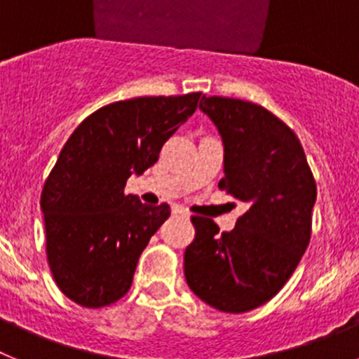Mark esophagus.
Returning a JSON list of instances; mask_svg holds the SVG:
<instances>
[{
  "label": "esophagus",
  "mask_w": 359,
  "mask_h": 359,
  "mask_svg": "<svg viewBox=\"0 0 359 359\" xmlns=\"http://www.w3.org/2000/svg\"><path fill=\"white\" fill-rule=\"evenodd\" d=\"M172 212L176 215H182V217H189V212H187L185 208H182V207H174Z\"/></svg>",
  "instance_id": "34e87169"
}]
</instances>
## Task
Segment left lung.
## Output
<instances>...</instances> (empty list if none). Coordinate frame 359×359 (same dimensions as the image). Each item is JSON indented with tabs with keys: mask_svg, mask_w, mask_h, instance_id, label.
Segmentation results:
<instances>
[{
	"mask_svg": "<svg viewBox=\"0 0 359 359\" xmlns=\"http://www.w3.org/2000/svg\"><path fill=\"white\" fill-rule=\"evenodd\" d=\"M199 109L223 140L219 187L248 210L223 233L212 219L192 217L185 278L208 306L246 313L271 300L297 269L309 244L316 183L297 135L268 109L205 95Z\"/></svg>",
	"mask_w": 359,
	"mask_h": 359,
	"instance_id": "left-lung-1",
	"label": "left lung"
}]
</instances>
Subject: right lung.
Segmentation results:
<instances>
[{
    "mask_svg": "<svg viewBox=\"0 0 359 359\" xmlns=\"http://www.w3.org/2000/svg\"><path fill=\"white\" fill-rule=\"evenodd\" d=\"M199 98L189 93L109 104L88 116L62 147L44 182L41 210L53 278L79 306H109L131 287L138 259L170 207L126 196V182L156 163Z\"/></svg>",
    "mask_w": 359,
    "mask_h": 359,
    "instance_id": "obj_1",
    "label": "right lung"
}]
</instances>
